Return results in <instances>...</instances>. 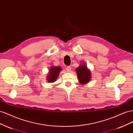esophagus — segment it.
<instances>
[{
  "instance_id": "34e87169",
  "label": "esophagus",
  "mask_w": 133,
  "mask_h": 133,
  "mask_svg": "<svg viewBox=\"0 0 133 133\" xmlns=\"http://www.w3.org/2000/svg\"><path fill=\"white\" fill-rule=\"evenodd\" d=\"M66 70H67L68 72H70L71 70V67L70 66H67L66 67Z\"/></svg>"
}]
</instances>
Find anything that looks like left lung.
I'll return each mask as SVG.
<instances>
[{"label":"left lung","mask_w":133,"mask_h":133,"mask_svg":"<svg viewBox=\"0 0 133 133\" xmlns=\"http://www.w3.org/2000/svg\"><path fill=\"white\" fill-rule=\"evenodd\" d=\"M76 71L77 74L78 81L81 84L85 85L90 81L91 74L85 64H81L76 69Z\"/></svg>","instance_id":"left-lung-1"}]
</instances>
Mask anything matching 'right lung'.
Here are the masks:
<instances>
[{
  "label": "right lung",
  "mask_w": 133,
  "mask_h": 133,
  "mask_svg": "<svg viewBox=\"0 0 133 133\" xmlns=\"http://www.w3.org/2000/svg\"><path fill=\"white\" fill-rule=\"evenodd\" d=\"M61 71V67L52 66L50 70H49V74H48V76H47V81L50 83L56 81Z\"/></svg>",
  "instance_id": "add662e5"
}]
</instances>
